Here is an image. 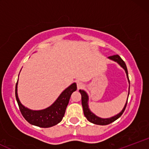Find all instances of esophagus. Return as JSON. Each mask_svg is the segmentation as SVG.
Here are the masks:
<instances>
[{"instance_id":"obj_1","label":"esophagus","mask_w":149,"mask_h":149,"mask_svg":"<svg viewBox=\"0 0 149 149\" xmlns=\"http://www.w3.org/2000/svg\"><path fill=\"white\" fill-rule=\"evenodd\" d=\"M83 86H84V85H83V83H81V82L80 81L77 82V88H78V90H80V89L83 88Z\"/></svg>"}]
</instances>
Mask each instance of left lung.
I'll use <instances>...</instances> for the list:
<instances>
[{
    "instance_id": "left-lung-1",
    "label": "left lung",
    "mask_w": 149,
    "mask_h": 149,
    "mask_svg": "<svg viewBox=\"0 0 149 149\" xmlns=\"http://www.w3.org/2000/svg\"><path fill=\"white\" fill-rule=\"evenodd\" d=\"M109 58L111 60H113L118 62V64L122 66L123 68L125 69V71L126 74H127V79L129 80V77H128V72H127V66H126L125 63V61L121 59V57H120L118 54H116V55H113V56H110L109 57ZM79 92L81 94V100H82V106H83V112H84V115L86 118L88 119V121H90V123L94 124H96V125H109L111 123L114 122V121L116 120L118 118H119L122 114L123 113V112L125 111V109L126 106H127V102H126L125 105L123 108V109L122 110L120 113L117 114V115L113 116V117L110 118H101L100 117H97V116H95L93 113H92L90 111V110L88 108V96L87 95V93L85 92L84 90H80ZM129 94L130 92L128 93V96H129Z\"/></svg>"
}]
</instances>
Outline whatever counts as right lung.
<instances>
[{"label": "right lung", "instance_id": "add662e5", "mask_svg": "<svg viewBox=\"0 0 149 149\" xmlns=\"http://www.w3.org/2000/svg\"><path fill=\"white\" fill-rule=\"evenodd\" d=\"M77 90L76 83H73L59 95L54 104L47 109L40 111H32L24 107L17 95V82L15 87V97L22 115L27 122L40 127H49L60 123L64 117L66 107L71 94Z\"/></svg>", "mask_w": 149, "mask_h": 149}]
</instances>
